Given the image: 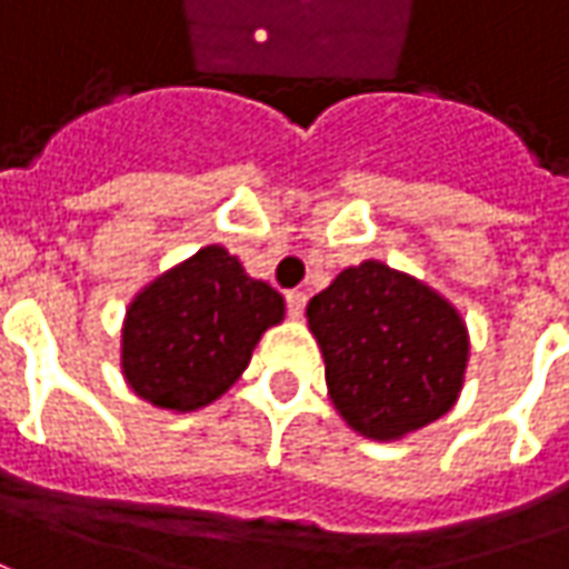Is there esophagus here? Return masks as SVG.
<instances>
[{
    "label": "esophagus",
    "instance_id": "obj_1",
    "mask_svg": "<svg viewBox=\"0 0 569 569\" xmlns=\"http://www.w3.org/2000/svg\"><path fill=\"white\" fill-rule=\"evenodd\" d=\"M305 292H298V289H292V292H286V311H289V317L292 320H298L301 313H305Z\"/></svg>",
    "mask_w": 569,
    "mask_h": 569
}]
</instances>
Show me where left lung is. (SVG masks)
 <instances>
[{
  "label": "left lung",
  "mask_w": 569,
  "mask_h": 569,
  "mask_svg": "<svg viewBox=\"0 0 569 569\" xmlns=\"http://www.w3.org/2000/svg\"><path fill=\"white\" fill-rule=\"evenodd\" d=\"M326 388L369 440H400L459 400L468 329L447 298L381 261H363L308 301Z\"/></svg>",
  "instance_id": "obj_1"
}]
</instances>
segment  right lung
I'll use <instances>...</instances> for the list:
<instances>
[{
	"label": "right lung",
	"instance_id": "1",
	"mask_svg": "<svg viewBox=\"0 0 569 569\" xmlns=\"http://www.w3.org/2000/svg\"><path fill=\"white\" fill-rule=\"evenodd\" d=\"M283 296L249 277L224 246H206L144 286L122 323V376L160 409L209 407L243 376Z\"/></svg>",
	"mask_w": 569,
	"mask_h": 569
}]
</instances>
